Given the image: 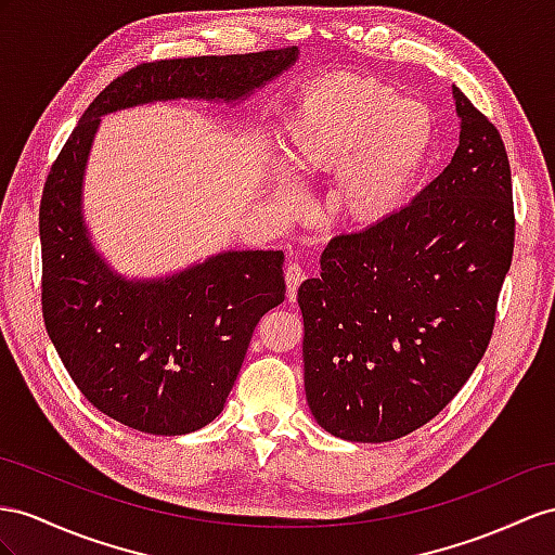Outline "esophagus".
Returning <instances> with one entry per match:
<instances>
[{
	"mask_svg": "<svg viewBox=\"0 0 555 555\" xmlns=\"http://www.w3.org/2000/svg\"><path fill=\"white\" fill-rule=\"evenodd\" d=\"M305 279H307L305 269H302L300 264H297V262H291V264L286 267V286H288V300H291V302L295 300L297 288L302 286Z\"/></svg>",
	"mask_w": 555,
	"mask_h": 555,
	"instance_id": "1",
	"label": "esophagus"
}]
</instances>
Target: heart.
Instances as JSON below:
<instances>
[{"mask_svg": "<svg viewBox=\"0 0 555 555\" xmlns=\"http://www.w3.org/2000/svg\"><path fill=\"white\" fill-rule=\"evenodd\" d=\"M431 107L363 77H325L297 98L283 129V162L295 176L337 173L333 216L373 227L399 212L429 168L436 145ZM274 202H293L279 182Z\"/></svg>", "mask_w": 555, "mask_h": 555, "instance_id": "obj_1", "label": "heart"}]
</instances>
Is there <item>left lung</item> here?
<instances>
[{
	"label": "left lung",
	"mask_w": 555,
	"mask_h": 555,
	"mask_svg": "<svg viewBox=\"0 0 555 555\" xmlns=\"http://www.w3.org/2000/svg\"><path fill=\"white\" fill-rule=\"evenodd\" d=\"M460 145L391 218L335 236L297 291L305 391L325 431L387 443L434 420L488 349L514 255V194L494 124L452 87Z\"/></svg>",
	"instance_id": "obj_1"
}]
</instances>
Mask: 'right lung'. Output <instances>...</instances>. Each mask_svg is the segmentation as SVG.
Listing matches in <instances>:
<instances>
[{
  "instance_id": "obj_1",
  "label": "right lung",
  "mask_w": 555,
  "mask_h": 555,
  "mask_svg": "<svg viewBox=\"0 0 555 555\" xmlns=\"http://www.w3.org/2000/svg\"><path fill=\"white\" fill-rule=\"evenodd\" d=\"M297 51L142 63L83 112L39 206L41 311L79 391L131 429L180 436L216 420L255 325L286 297L281 250H224L162 279H126L95 250L81 188L101 117L168 101L236 105L295 65Z\"/></svg>"
}]
</instances>
